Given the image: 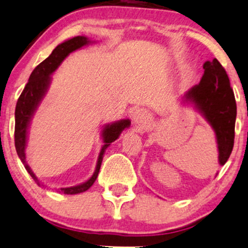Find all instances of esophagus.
Segmentation results:
<instances>
[{
    "label": "esophagus",
    "mask_w": 248,
    "mask_h": 248,
    "mask_svg": "<svg viewBox=\"0 0 248 248\" xmlns=\"http://www.w3.org/2000/svg\"><path fill=\"white\" fill-rule=\"evenodd\" d=\"M133 119L137 126H143V124H146V121L149 120V113H147V111H145V109L139 108L134 112Z\"/></svg>",
    "instance_id": "esophagus-1"
}]
</instances>
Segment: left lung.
I'll use <instances>...</instances> for the list:
<instances>
[{
  "instance_id": "1",
  "label": "left lung",
  "mask_w": 248,
  "mask_h": 248,
  "mask_svg": "<svg viewBox=\"0 0 248 248\" xmlns=\"http://www.w3.org/2000/svg\"><path fill=\"white\" fill-rule=\"evenodd\" d=\"M200 82L183 97L191 102L215 131L218 147V162L223 166L233 149L237 105L227 72L217 59L203 64Z\"/></svg>"
}]
</instances>
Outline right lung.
Returning <instances> with one entry per match:
<instances>
[{
	"label": "right lung",
	"mask_w": 248,
	"mask_h": 248,
	"mask_svg": "<svg viewBox=\"0 0 248 248\" xmlns=\"http://www.w3.org/2000/svg\"><path fill=\"white\" fill-rule=\"evenodd\" d=\"M92 43L88 37L86 36H75L73 39H70L65 42L58 45L56 48L52 50L51 55L48 58H46L42 62H40L37 66L34 68L32 74L30 75V79L26 86H25L23 93L18 98L17 105H16L15 112V145L16 151H17L18 156L20 158L25 168L28 171V174L32 176L34 181L36 182L37 186H43L41 184L39 178L35 176L33 170L31 169L30 166L26 162V155H25V149H26L27 144V130L30 127V122L32 120L34 113L37 109V106L40 105L41 101L45 98L46 92H48L50 82H51V74L57 70L62 62L67 57L71 52L75 50L82 48L83 46ZM130 126V120H120L114 122L111 124H105L104 129H103L102 136L104 140V145H103L101 152H99L98 160H97L96 169L93 171V176L89 180L84 182L82 184L70 187H61L57 189V192H62L65 194H77L84 192L93 186V182L96 181L98 176L99 169H101L103 156H104L105 150L109 146V144L114 142L115 140L119 139L120 134L124 130V128Z\"/></svg>",
	"instance_id": "obj_1"
}]
</instances>
